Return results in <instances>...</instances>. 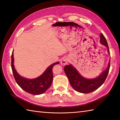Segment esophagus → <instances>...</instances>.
Wrapping results in <instances>:
<instances>
[{"mask_svg":"<svg viewBox=\"0 0 120 120\" xmlns=\"http://www.w3.org/2000/svg\"><path fill=\"white\" fill-rule=\"evenodd\" d=\"M68 63V59L67 58H63L61 61V64L64 66L67 65Z\"/></svg>","mask_w":120,"mask_h":120,"instance_id":"esophagus-1","label":"esophagus"}]
</instances>
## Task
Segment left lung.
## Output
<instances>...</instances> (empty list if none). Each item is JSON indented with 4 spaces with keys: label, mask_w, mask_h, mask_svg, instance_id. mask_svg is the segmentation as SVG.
I'll list each match as a JSON object with an SVG mask.
<instances>
[{
    "label": "left lung",
    "mask_w": 120,
    "mask_h": 120,
    "mask_svg": "<svg viewBox=\"0 0 120 120\" xmlns=\"http://www.w3.org/2000/svg\"><path fill=\"white\" fill-rule=\"evenodd\" d=\"M101 43L108 48V53H110L107 42L103 34H101ZM109 61L107 68L101 74L95 79H88L81 76L72 65H67L64 68L66 75L69 80L72 88L76 91L82 93H89L96 90L103 85L107 77L110 66Z\"/></svg>",
    "instance_id": "1"
}]
</instances>
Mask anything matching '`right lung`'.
<instances>
[{
	"label": "right lung",
	"instance_id": "1",
	"mask_svg": "<svg viewBox=\"0 0 120 120\" xmlns=\"http://www.w3.org/2000/svg\"><path fill=\"white\" fill-rule=\"evenodd\" d=\"M14 58L13 52L11 55V68L13 74L20 87L27 92L33 95H39L43 94L49 88L52 83L53 74L52 68L56 64H58L59 62L53 63L48 67L43 74L34 79H28L21 77L15 70Z\"/></svg>",
	"mask_w": 120,
	"mask_h": 120
}]
</instances>
